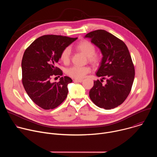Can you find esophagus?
Returning <instances> with one entry per match:
<instances>
[{"mask_svg":"<svg viewBox=\"0 0 157 157\" xmlns=\"http://www.w3.org/2000/svg\"><path fill=\"white\" fill-rule=\"evenodd\" d=\"M82 81H83V79H74L75 82H82Z\"/></svg>","mask_w":157,"mask_h":157,"instance_id":"34e87169","label":"esophagus"}]
</instances>
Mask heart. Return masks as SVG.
<instances>
[{"label": "heart", "mask_w": 157, "mask_h": 157, "mask_svg": "<svg viewBox=\"0 0 157 157\" xmlns=\"http://www.w3.org/2000/svg\"><path fill=\"white\" fill-rule=\"evenodd\" d=\"M75 48L78 52L86 55L89 61L92 64L98 65L101 62V58L98 54L95 53L96 47L91 41L86 40H82L76 44ZM59 58L64 64L69 63L70 61V50L69 48H65L61 52ZM90 71L91 69L88 66H74L67 69L66 73L73 78L80 79L84 78Z\"/></svg>", "instance_id": "obj_1"}]
</instances>
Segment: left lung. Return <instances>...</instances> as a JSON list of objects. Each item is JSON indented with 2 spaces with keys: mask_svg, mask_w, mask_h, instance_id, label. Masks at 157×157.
<instances>
[{
  "mask_svg": "<svg viewBox=\"0 0 157 157\" xmlns=\"http://www.w3.org/2000/svg\"><path fill=\"white\" fill-rule=\"evenodd\" d=\"M85 38H90L103 56L96 73L97 76L102 79L94 81L89 97L99 107L114 109L126 99L135 77V69L128 48L123 41L104 30L89 32ZM103 79L106 80L105 85L101 82Z\"/></svg>",
  "mask_w": 157,
  "mask_h": 157,
  "instance_id": "1",
  "label": "left lung"
}]
</instances>
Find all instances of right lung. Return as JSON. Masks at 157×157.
Segmentation results:
<instances>
[{"label":"right lung","instance_id":"obj_1","mask_svg":"<svg viewBox=\"0 0 157 157\" xmlns=\"http://www.w3.org/2000/svg\"><path fill=\"white\" fill-rule=\"evenodd\" d=\"M78 38L47 35L36 39L25 50L21 60L22 84L30 98L41 108L49 110L60 105L68 95V76L51 82L53 76L63 75L56 67L61 52Z\"/></svg>","mask_w":157,"mask_h":157}]
</instances>
